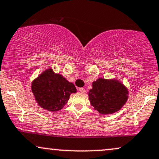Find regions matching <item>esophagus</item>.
Here are the masks:
<instances>
[{
    "label": "esophagus",
    "instance_id": "34e87169",
    "mask_svg": "<svg viewBox=\"0 0 159 159\" xmlns=\"http://www.w3.org/2000/svg\"><path fill=\"white\" fill-rule=\"evenodd\" d=\"M78 90H79L80 93H84L86 92L85 89H84V88H79V89H78Z\"/></svg>",
    "mask_w": 159,
    "mask_h": 159
}]
</instances>
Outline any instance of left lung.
I'll return each mask as SVG.
<instances>
[{
	"mask_svg": "<svg viewBox=\"0 0 159 159\" xmlns=\"http://www.w3.org/2000/svg\"><path fill=\"white\" fill-rule=\"evenodd\" d=\"M128 91L116 80L98 78L89 92L92 106L101 114H112L121 109L127 100Z\"/></svg>",
	"mask_w": 159,
	"mask_h": 159,
	"instance_id": "obj_1",
	"label": "left lung"
}]
</instances>
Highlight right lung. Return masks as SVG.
I'll return each instance as SVG.
<instances>
[{"label":"right lung","instance_id":"right-lung-1","mask_svg":"<svg viewBox=\"0 0 159 159\" xmlns=\"http://www.w3.org/2000/svg\"><path fill=\"white\" fill-rule=\"evenodd\" d=\"M32 92L39 106L53 112L64 107L70 94L76 93V88L61 75L49 69L34 80Z\"/></svg>","mask_w":159,"mask_h":159}]
</instances>
